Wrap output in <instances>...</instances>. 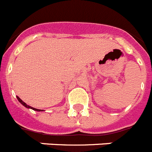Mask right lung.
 Segmentation results:
<instances>
[{
  "label": "right lung",
  "instance_id": "right-lung-1",
  "mask_svg": "<svg viewBox=\"0 0 152 152\" xmlns=\"http://www.w3.org/2000/svg\"><path fill=\"white\" fill-rule=\"evenodd\" d=\"M17 99H18V101L20 102V103H21V104H22V105L24 106V107H26V108H28V109H32V110H35V111H43V110L36 109V108H34V107H30V106H29V105H28V104H25V102L23 101V100H21V99H20V98L18 97V96H17Z\"/></svg>",
  "mask_w": 152,
  "mask_h": 152
}]
</instances>
